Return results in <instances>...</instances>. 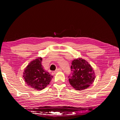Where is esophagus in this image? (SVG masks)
<instances>
[{"instance_id":"1","label":"esophagus","mask_w":120,"mask_h":120,"mask_svg":"<svg viewBox=\"0 0 120 120\" xmlns=\"http://www.w3.org/2000/svg\"><path fill=\"white\" fill-rule=\"evenodd\" d=\"M62 70L60 68H59L58 69H56L54 71V73H56L57 72H59V71H61Z\"/></svg>"}]
</instances>
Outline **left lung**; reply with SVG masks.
<instances>
[{"instance_id": "obj_1", "label": "left lung", "mask_w": 120, "mask_h": 120, "mask_svg": "<svg viewBox=\"0 0 120 120\" xmlns=\"http://www.w3.org/2000/svg\"><path fill=\"white\" fill-rule=\"evenodd\" d=\"M71 74L68 76L70 85L76 90H82L88 87L95 80V73L86 60L78 58L72 61Z\"/></svg>"}]
</instances>
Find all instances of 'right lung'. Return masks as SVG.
<instances>
[{
    "label": "right lung",
    "mask_w": 120,
    "mask_h": 120,
    "mask_svg": "<svg viewBox=\"0 0 120 120\" xmlns=\"http://www.w3.org/2000/svg\"><path fill=\"white\" fill-rule=\"evenodd\" d=\"M42 60L41 58H38L30 62L23 74L26 84L37 90L45 88L53 78L49 73L44 70L41 64Z\"/></svg>",
    "instance_id": "obj_1"
}]
</instances>
